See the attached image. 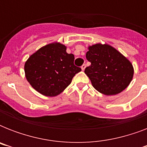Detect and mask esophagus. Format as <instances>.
Returning <instances> with one entry per match:
<instances>
[{"mask_svg":"<svg viewBox=\"0 0 147 147\" xmlns=\"http://www.w3.org/2000/svg\"><path fill=\"white\" fill-rule=\"evenodd\" d=\"M85 67H86V65H85V64L82 65V67H81V68H82V71H84V70H85Z\"/></svg>","mask_w":147,"mask_h":147,"instance_id":"1","label":"esophagus"}]
</instances>
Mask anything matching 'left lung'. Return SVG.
Returning <instances> with one entry per match:
<instances>
[{
  "mask_svg": "<svg viewBox=\"0 0 147 147\" xmlns=\"http://www.w3.org/2000/svg\"><path fill=\"white\" fill-rule=\"evenodd\" d=\"M88 49L86 59L91 65L85 68V73L98 92L115 95L127 88L134 73L130 60L107 43H96Z\"/></svg>",
  "mask_w": 147,
  "mask_h": 147,
  "instance_id": "obj_1",
  "label": "left lung"
}]
</instances>
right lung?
<instances>
[{"label":"right lung","mask_w":147,"mask_h":147,"mask_svg":"<svg viewBox=\"0 0 147 147\" xmlns=\"http://www.w3.org/2000/svg\"><path fill=\"white\" fill-rule=\"evenodd\" d=\"M75 56L66 53V47L58 42L36 51L24 65L26 80L39 93L55 97L66 88L81 68L74 65Z\"/></svg>","instance_id":"1"}]
</instances>
